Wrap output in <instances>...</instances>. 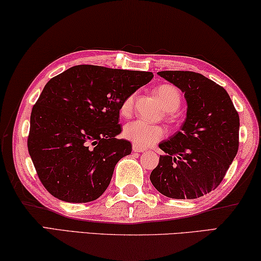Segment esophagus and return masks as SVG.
Wrapping results in <instances>:
<instances>
[{
  "label": "esophagus",
  "mask_w": 261,
  "mask_h": 261,
  "mask_svg": "<svg viewBox=\"0 0 261 261\" xmlns=\"http://www.w3.org/2000/svg\"><path fill=\"white\" fill-rule=\"evenodd\" d=\"M133 151L134 152H144V151H146V149L141 148L139 146H135V144H133Z\"/></svg>",
  "instance_id": "1"
}]
</instances>
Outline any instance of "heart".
<instances>
[{"label":"heart","mask_w":261,"mask_h":261,"mask_svg":"<svg viewBox=\"0 0 261 261\" xmlns=\"http://www.w3.org/2000/svg\"><path fill=\"white\" fill-rule=\"evenodd\" d=\"M156 95L159 97L162 105H163V108L168 112H174L180 106V93H179L178 89L174 88L173 85H161V87L156 89ZM134 99L135 95H130L122 101L120 113L123 117H128L132 113L134 108ZM122 134L126 140L130 141L135 146L147 148L163 139L166 134V130L160 125H153V123H149L138 119V120L128 122L123 127Z\"/></svg>","instance_id":"obj_1"}]
</instances>
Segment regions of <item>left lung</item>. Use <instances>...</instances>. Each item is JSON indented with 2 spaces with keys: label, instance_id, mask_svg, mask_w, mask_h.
Returning a JSON list of instances; mask_svg holds the SVG:
<instances>
[{
  "label": "left lung",
  "instance_id": "obj_1",
  "mask_svg": "<svg viewBox=\"0 0 261 261\" xmlns=\"http://www.w3.org/2000/svg\"><path fill=\"white\" fill-rule=\"evenodd\" d=\"M161 77L180 89L187 112L180 130L159 147L155 189L171 199H196L223 180L238 151L239 117L228 92L194 71L165 70Z\"/></svg>",
  "mask_w": 261,
  "mask_h": 261
}]
</instances>
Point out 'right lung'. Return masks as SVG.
<instances>
[{
	"label": "right lung",
	"instance_id": "obj_1",
	"mask_svg": "<svg viewBox=\"0 0 261 261\" xmlns=\"http://www.w3.org/2000/svg\"><path fill=\"white\" fill-rule=\"evenodd\" d=\"M153 77L80 65L49 80L33 106L29 153L40 181L66 202H90L110 185L115 165L132 152L121 133L122 101Z\"/></svg>",
	"mask_w": 261,
	"mask_h": 261
}]
</instances>
